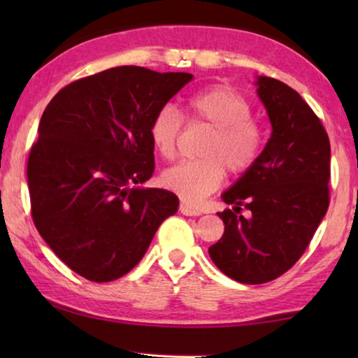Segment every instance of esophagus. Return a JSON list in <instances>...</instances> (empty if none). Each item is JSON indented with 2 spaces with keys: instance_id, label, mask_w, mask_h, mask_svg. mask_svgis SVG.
I'll return each mask as SVG.
<instances>
[{
  "instance_id": "esophagus-1",
  "label": "esophagus",
  "mask_w": 358,
  "mask_h": 358,
  "mask_svg": "<svg viewBox=\"0 0 358 358\" xmlns=\"http://www.w3.org/2000/svg\"><path fill=\"white\" fill-rule=\"evenodd\" d=\"M180 211H181V213H183L185 216H201V215H202V210L194 208V207H191V205H187V203H185V202L180 205Z\"/></svg>"
}]
</instances>
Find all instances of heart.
<instances>
[{"label":"heart","mask_w":358,"mask_h":358,"mask_svg":"<svg viewBox=\"0 0 358 358\" xmlns=\"http://www.w3.org/2000/svg\"><path fill=\"white\" fill-rule=\"evenodd\" d=\"M186 108L192 120L210 126L211 136L201 150L202 159L183 161L162 173V185L187 203H201L217 189L224 171L241 173L257 161L262 150V129L251 120L252 108L230 87H215L191 96ZM181 115L164 106L150 123V138L164 159H172L181 129Z\"/></svg>","instance_id":"heart-1"}]
</instances>
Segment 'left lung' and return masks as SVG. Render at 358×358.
Wrapping results in <instances>:
<instances>
[{"label": "left lung", "instance_id": "1", "mask_svg": "<svg viewBox=\"0 0 358 358\" xmlns=\"http://www.w3.org/2000/svg\"><path fill=\"white\" fill-rule=\"evenodd\" d=\"M254 85L271 136L257 161L222 192L234 207L217 213L224 234L208 248L217 268L243 284L286 273L329 208L330 142L320 120L286 83L259 76ZM241 206L250 210L248 218Z\"/></svg>", "mask_w": 358, "mask_h": 358}]
</instances>
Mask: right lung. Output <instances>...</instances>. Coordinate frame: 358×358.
<instances>
[{"instance_id":"right-lung-1","label":"right lung","mask_w":358,"mask_h":358,"mask_svg":"<svg viewBox=\"0 0 358 358\" xmlns=\"http://www.w3.org/2000/svg\"><path fill=\"white\" fill-rule=\"evenodd\" d=\"M187 72L118 66L69 83L42 113L28 159L34 226L83 278L108 282L141 262L178 197L142 187L155 172L150 123Z\"/></svg>"}]
</instances>
